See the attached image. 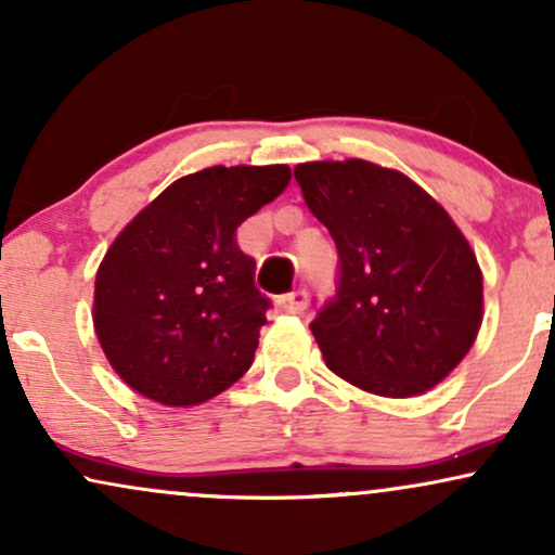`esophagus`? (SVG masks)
Wrapping results in <instances>:
<instances>
[{"label": "esophagus", "mask_w": 555, "mask_h": 555, "mask_svg": "<svg viewBox=\"0 0 555 555\" xmlns=\"http://www.w3.org/2000/svg\"><path fill=\"white\" fill-rule=\"evenodd\" d=\"M306 306H309V293H306L304 288L285 293V296L278 298V309L283 313H300V311H306Z\"/></svg>", "instance_id": "1"}]
</instances>
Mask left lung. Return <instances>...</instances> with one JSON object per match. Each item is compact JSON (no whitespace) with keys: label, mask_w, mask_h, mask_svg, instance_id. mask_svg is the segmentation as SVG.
I'll use <instances>...</instances> for the list:
<instances>
[{"label":"left lung","mask_w":555,"mask_h":555,"mask_svg":"<svg viewBox=\"0 0 555 555\" xmlns=\"http://www.w3.org/2000/svg\"><path fill=\"white\" fill-rule=\"evenodd\" d=\"M296 180L339 255L337 293L311 321L330 371L388 399L429 391L481 326V270L466 236L396 169L309 162Z\"/></svg>","instance_id":"left-lung-1"}]
</instances>
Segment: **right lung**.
<instances>
[{
  "mask_svg": "<svg viewBox=\"0 0 555 555\" xmlns=\"http://www.w3.org/2000/svg\"><path fill=\"white\" fill-rule=\"evenodd\" d=\"M288 182L285 164L208 167L169 184L120 231L94 280L92 319L133 391L195 406L249 371L272 304L236 229Z\"/></svg>",
  "mask_w": 555,
  "mask_h": 555,
  "instance_id": "right-lung-1",
  "label": "right lung"
}]
</instances>
